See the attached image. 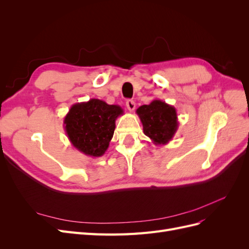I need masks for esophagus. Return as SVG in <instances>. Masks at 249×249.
<instances>
[{"label":"esophagus","instance_id":"esophagus-1","mask_svg":"<svg viewBox=\"0 0 249 249\" xmlns=\"http://www.w3.org/2000/svg\"><path fill=\"white\" fill-rule=\"evenodd\" d=\"M125 105H126V108L129 109V111H131V112L135 109V107H136V103H135L133 100H127Z\"/></svg>","mask_w":249,"mask_h":249}]
</instances>
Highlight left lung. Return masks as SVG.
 <instances>
[{
    "label": "left lung",
    "mask_w": 249,
    "mask_h": 249,
    "mask_svg": "<svg viewBox=\"0 0 249 249\" xmlns=\"http://www.w3.org/2000/svg\"><path fill=\"white\" fill-rule=\"evenodd\" d=\"M144 133L156 145H166L175 136L178 120L177 109L161 100H154L136 110Z\"/></svg>",
    "instance_id": "obj_1"
}]
</instances>
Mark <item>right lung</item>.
Returning a JSON list of instances; mask_svg holds the SVG:
<instances>
[{
    "mask_svg": "<svg viewBox=\"0 0 249 249\" xmlns=\"http://www.w3.org/2000/svg\"><path fill=\"white\" fill-rule=\"evenodd\" d=\"M124 114L118 105L91 99L72 105L64 117V130L73 147L89 157H102L109 147L115 122Z\"/></svg>",
    "mask_w": 249,
    "mask_h": 249,
    "instance_id": "1",
    "label": "right lung"
}]
</instances>
